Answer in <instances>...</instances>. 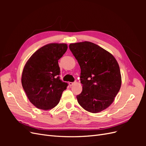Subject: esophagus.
<instances>
[{"mask_svg": "<svg viewBox=\"0 0 146 146\" xmlns=\"http://www.w3.org/2000/svg\"><path fill=\"white\" fill-rule=\"evenodd\" d=\"M74 84V82H69V85L70 86H72Z\"/></svg>", "mask_w": 146, "mask_h": 146, "instance_id": "esophagus-1", "label": "esophagus"}]
</instances>
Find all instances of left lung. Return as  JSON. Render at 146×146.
Listing matches in <instances>:
<instances>
[{"mask_svg":"<svg viewBox=\"0 0 146 146\" xmlns=\"http://www.w3.org/2000/svg\"><path fill=\"white\" fill-rule=\"evenodd\" d=\"M69 49L81 69V93L77 101L86 111L96 113L108 107L120 90L121 76L115 58L91 42L70 44Z\"/></svg>","mask_w":146,"mask_h":146,"instance_id":"1","label":"left lung"}]
</instances>
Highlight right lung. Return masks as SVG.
<instances>
[{
  "mask_svg": "<svg viewBox=\"0 0 146 146\" xmlns=\"http://www.w3.org/2000/svg\"><path fill=\"white\" fill-rule=\"evenodd\" d=\"M67 48L66 44H48L35 52L24 66L22 85L30 102L38 108L55 107L68 86L60 78L58 61Z\"/></svg>",
  "mask_w": 146,
  "mask_h": 146,
  "instance_id": "add662e5",
  "label": "right lung"
}]
</instances>
